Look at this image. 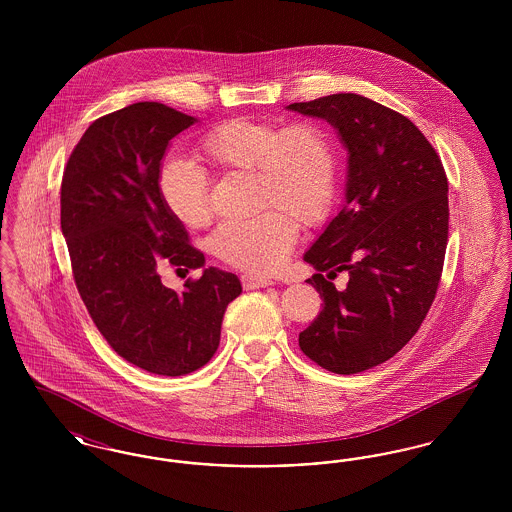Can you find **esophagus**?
<instances>
[{
    "instance_id": "34e87169",
    "label": "esophagus",
    "mask_w": 512,
    "mask_h": 512,
    "mask_svg": "<svg viewBox=\"0 0 512 512\" xmlns=\"http://www.w3.org/2000/svg\"><path fill=\"white\" fill-rule=\"evenodd\" d=\"M242 286H244V290H255V288H268V286H274V282H272V280H268V278H261V276L244 274V276H242Z\"/></svg>"
}]
</instances>
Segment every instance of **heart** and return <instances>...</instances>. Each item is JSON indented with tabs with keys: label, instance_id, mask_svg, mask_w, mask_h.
<instances>
[{
	"label": "heart",
	"instance_id": "1",
	"mask_svg": "<svg viewBox=\"0 0 512 512\" xmlns=\"http://www.w3.org/2000/svg\"><path fill=\"white\" fill-rule=\"evenodd\" d=\"M205 159L224 172L253 174V219L224 222L211 236V249L224 263L253 274H272L292 251L301 226L324 219L338 186V155L332 136L317 122L230 119L201 138ZM159 194L186 228L211 220L209 180L184 159H167L157 176Z\"/></svg>",
	"mask_w": 512,
	"mask_h": 512
}]
</instances>
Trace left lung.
<instances>
[{
    "label": "left lung",
    "mask_w": 512,
    "mask_h": 512,
    "mask_svg": "<svg viewBox=\"0 0 512 512\" xmlns=\"http://www.w3.org/2000/svg\"><path fill=\"white\" fill-rule=\"evenodd\" d=\"M330 122L349 151L345 205L305 253L322 311L301 351L336 374H357L401 351L438 293L449 234L447 174L413 122L357 94L292 103ZM343 269L348 286L331 280Z\"/></svg>",
    "instance_id": "1"
}]
</instances>
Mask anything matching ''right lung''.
<instances>
[{"label": "right lung", "instance_id": "obj_1", "mask_svg": "<svg viewBox=\"0 0 512 512\" xmlns=\"http://www.w3.org/2000/svg\"><path fill=\"white\" fill-rule=\"evenodd\" d=\"M194 122L157 101L99 117L61 182V230L90 317L124 361L159 376L207 365L224 311L242 293L238 276L217 267L188 278L182 292L159 276L161 263L186 272L205 263L157 186L169 142Z\"/></svg>", "mask_w": 512, "mask_h": 512}]
</instances>
